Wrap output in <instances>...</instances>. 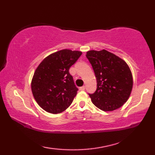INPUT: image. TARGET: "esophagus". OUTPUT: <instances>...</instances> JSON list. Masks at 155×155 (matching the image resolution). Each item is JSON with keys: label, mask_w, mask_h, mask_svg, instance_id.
<instances>
[{"label": "esophagus", "mask_w": 155, "mask_h": 155, "mask_svg": "<svg viewBox=\"0 0 155 155\" xmlns=\"http://www.w3.org/2000/svg\"><path fill=\"white\" fill-rule=\"evenodd\" d=\"M80 90H81V91H84V90H85V87H84V86H83V87H80Z\"/></svg>", "instance_id": "1"}]
</instances>
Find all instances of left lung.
<instances>
[{"instance_id": "obj_1", "label": "left lung", "mask_w": 155, "mask_h": 155, "mask_svg": "<svg viewBox=\"0 0 155 155\" xmlns=\"http://www.w3.org/2000/svg\"><path fill=\"white\" fill-rule=\"evenodd\" d=\"M86 57L97 78V90L88 94L93 103L104 111H113L126 103L132 91L133 81L128 64L106 50L90 51Z\"/></svg>"}]
</instances>
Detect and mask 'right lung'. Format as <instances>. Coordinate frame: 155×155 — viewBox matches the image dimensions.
Returning <instances> with one entry per match:
<instances>
[{"label": "right lung", "mask_w": 155, "mask_h": 155, "mask_svg": "<svg viewBox=\"0 0 155 155\" xmlns=\"http://www.w3.org/2000/svg\"><path fill=\"white\" fill-rule=\"evenodd\" d=\"M81 54V51L64 49L48 56L38 65L31 88L35 99L42 109L57 114L71 104L78 89L69 69Z\"/></svg>", "instance_id": "add662e5"}]
</instances>
